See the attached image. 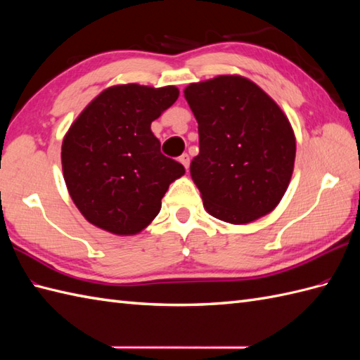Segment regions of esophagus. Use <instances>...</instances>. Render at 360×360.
I'll return each instance as SVG.
<instances>
[{"mask_svg": "<svg viewBox=\"0 0 360 360\" xmlns=\"http://www.w3.org/2000/svg\"><path fill=\"white\" fill-rule=\"evenodd\" d=\"M179 160H181V164L184 165L187 170H188V165H190V156L187 155V153H184V155H181L179 156Z\"/></svg>", "mask_w": 360, "mask_h": 360, "instance_id": "obj_1", "label": "esophagus"}]
</instances>
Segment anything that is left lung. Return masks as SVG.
<instances>
[{"mask_svg": "<svg viewBox=\"0 0 360 360\" xmlns=\"http://www.w3.org/2000/svg\"><path fill=\"white\" fill-rule=\"evenodd\" d=\"M184 96L200 133L190 174L205 210L232 224L272 212L295 160L294 131L278 105L240 75L192 83Z\"/></svg>", "mask_w": 360, "mask_h": 360, "instance_id": "1", "label": "left lung"}]
</instances>
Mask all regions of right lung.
<instances>
[{"mask_svg":"<svg viewBox=\"0 0 360 360\" xmlns=\"http://www.w3.org/2000/svg\"><path fill=\"white\" fill-rule=\"evenodd\" d=\"M178 96L174 86H111L71 125L62 145L65 182L91 224L134 235L156 218L186 168L160 153L150 127Z\"/></svg>","mask_w":360,"mask_h":360,"instance_id":"add662e5","label":"right lung"}]
</instances>
